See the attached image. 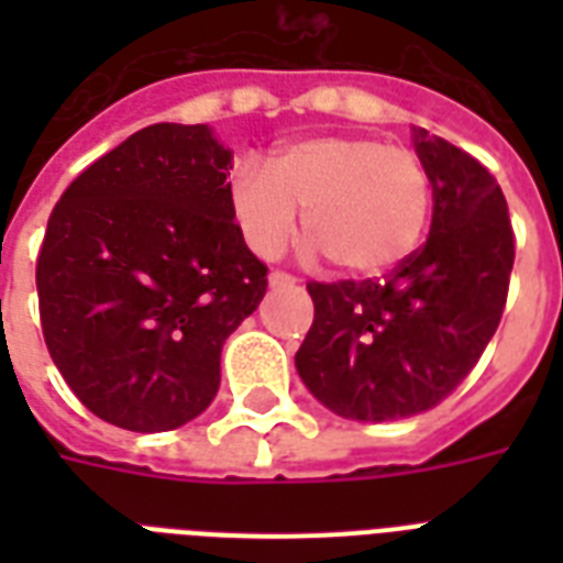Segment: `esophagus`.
I'll use <instances>...</instances> for the list:
<instances>
[{
	"mask_svg": "<svg viewBox=\"0 0 563 563\" xmlns=\"http://www.w3.org/2000/svg\"><path fill=\"white\" fill-rule=\"evenodd\" d=\"M268 283H272L274 289H286V286H295V283H298V277H291V274H286V272H272L268 274Z\"/></svg>",
	"mask_w": 563,
	"mask_h": 563,
	"instance_id": "34e87169",
	"label": "esophagus"
}]
</instances>
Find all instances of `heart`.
<instances>
[{
  "mask_svg": "<svg viewBox=\"0 0 563 563\" xmlns=\"http://www.w3.org/2000/svg\"><path fill=\"white\" fill-rule=\"evenodd\" d=\"M228 195L256 256L274 260L289 245L300 207L312 251L351 277H383L427 236L435 178L415 148L379 136L324 134L277 148L268 169L236 163Z\"/></svg>",
  "mask_w": 563,
  "mask_h": 563,
  "instance_id": "b5f03b06",
  "label": "heart"
}]
</instances>
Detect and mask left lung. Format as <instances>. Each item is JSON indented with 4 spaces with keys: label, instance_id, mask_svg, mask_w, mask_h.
<instances>
[{
    "label": "left lung",
    "instance_id": "8db88e82",
    "mask_svg": "<svg viewBox=\"0 0 563 563\" xmlns=\"http://www.w3.org/2000/svg\"><path fill=\"white\" fill-rule=\"evenodd\" d=\"M435 178L427 242L385 280L307 283L316 318L295 353L327 409L383 423L432 409L479 362L506 309L515 230L497 178L415 128Z\"/></svg>",
    "mask_w": 563,
    "mask_h": 563
}]
</instances>
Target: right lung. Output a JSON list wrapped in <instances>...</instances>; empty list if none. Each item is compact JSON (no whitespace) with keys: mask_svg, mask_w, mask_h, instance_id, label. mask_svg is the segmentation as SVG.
Listing matches in <instances>:
<instances>
[{"mask_svg":"<svg viewBox=\"0 0 563 563\" xmlns=\"http://www.w3.org/2000/svg\"><path fill=\"white\" fill-rule=\"evenodd\" d=\"M230 157L207 125H148L48 216L43 339L75 397L113 427L198 418L219 391L221 344L268 289L230 212Z\"/></svg>","mask_w":563,"mask_h":563,"instance_id":"obj_1","label":"right lung"}]
</instances>
